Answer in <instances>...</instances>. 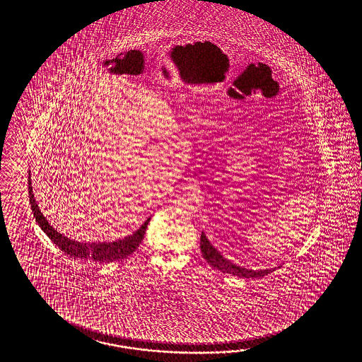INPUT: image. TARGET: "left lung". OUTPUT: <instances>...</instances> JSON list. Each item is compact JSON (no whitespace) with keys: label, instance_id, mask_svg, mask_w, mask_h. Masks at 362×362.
Segmentation results:
<instances>
[{"label":"left lung","instance_id":"1","mask_svg":"<svg viewBox=\"0 0 362 362\" xmlns=\"http://www.w3.org/2000/svg\"><path fill=\"white\" fill-rule=\"evenodd\" d=\"M200 250L203 253V257L207 260V263L212 265L214 268H218L224 274H236L239 277L253 279V277H263L265 274L272 272V269L253 271V269H247V268H243L236 264L230 263V260L223 257V255H220L219 251L209 243L204 232H202V236H200Z\"/></svg>","mask_w":362,"mask_h":362}]
</instances>
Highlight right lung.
<instances>
[{
    "mask_svg": "<svg viewBox=\"0 0 362 362\" xmlns=\"http://www.w3.org/2000/svg\"><path fill=\"white\" fill-rule=\"evenodd\" d=\"M28 189H29V200L33 211L35 221L41 227V230L49 236V239L54 243L55 245L64 251L66 255L76 257V259H90L97 263H111L121 259H126L132 255L142 243L147 224L151 218L146 220L139 230H135L132 235L122 239V240L111 241V243H81V241L73 240L66 238L65 235L59 233L54 230L49 221L46 220L44 214L38 207L35 199H34L33 188H32V180H30V171H29V179H28Z\"/></svg>",
    "mask_w": 362,
    "mask_h": 362,
    "instance_id": "add662e5",
    "label": "right lung"
}]
</instances>
